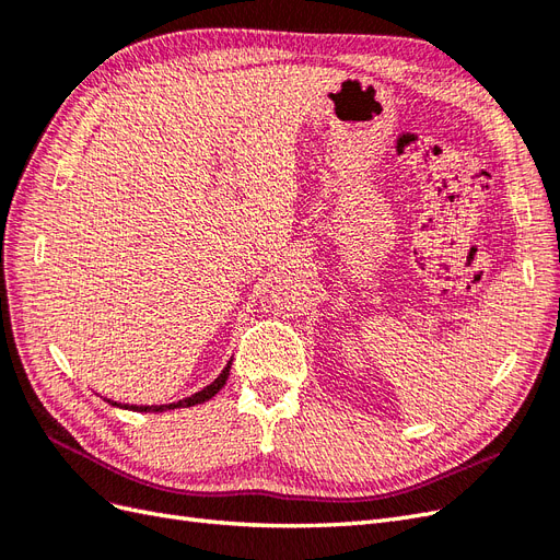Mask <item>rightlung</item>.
Masks as SVG:
<instances>
[{
	"mask_svg": "<svg viewBox=\"0 0 560 560\" xmlns=\"http://www.w3.org/2000/svg\"><path fill=\"white\" fill-rule=\"evenodd\" d=\"M229 371H231V362L224 366V371L222 374H219L217 378H214V383H210L208 387H202L200 393H196V395H191V397H184V399H179V401H175V404H161V406H124V409H130V411H149V413H159V411H167V409H179V406H196V404H200V401H208V399H212L219 389L224 387V383H226V378H229ZM109 404H114V406H118L116 401H112V399H107Z\"/></svg>",
	"mask_w": 560,
	"mask_h": 560,
	"instance_id": "add662e5",
	"label": "right lung"
}]
</instances>
